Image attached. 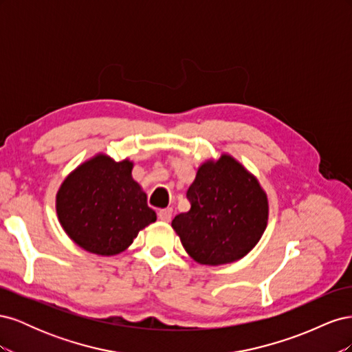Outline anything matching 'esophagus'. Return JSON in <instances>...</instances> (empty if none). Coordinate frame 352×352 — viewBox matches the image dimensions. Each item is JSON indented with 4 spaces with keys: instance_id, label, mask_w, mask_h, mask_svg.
I'll list each match as a JSON object with an SVG mask.
<instances>
[{
    "instance_id": "1",
    "label": "esophagus",
    "mask_w": 352,
    "mask_h": 352,
    "mask_svg": "<svg viewBox=\"0 0 352 352\" xmlns=\"http://www.w3.org/2000/svg\"><path fill=\"white\" fill-rule=\"evenodd\" d=\"M173 216V210L172 208H163L158 211V219L162 221H170Z\"/></svg>"
}]
</instances>
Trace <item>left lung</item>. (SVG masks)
Wrapping results in <instances>:
<instances>
[{
    "label": "left lung",
    "instance_id": "obj_1",
    "mask_svg": "<svg viewBox=\"0 0 352 352\" xmlns=\"http://www.w3.org/2000/svg\"><path fill=\"white\" fill-rule=\"evenodd\" d=\"M190 210L172 228L185 251L202 265H223L245 257L269 221V198L258 179L235 157L206 160L188 189Z\"/></svg>",
    "mask_w": 352,
    "mask_h": 352
}]
</instances>
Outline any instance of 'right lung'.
Wrapping results in <instances>:
<instances>
[{"label":"right lung","mask_w":352,"mask_h":352,"mask_svg":"<svg viewBox=\"0 0 352 352\" xmlns=\"http://www.w3.org/2000/svg\"><path fill=\"white\" fill-rule=\"evenodd\" d=\"M132 168L129 158L114 162L98 153L63 180L56 195L57 217L82 250L102 257L120 254L157 220Z\"/></svg>","instance_id":"1"}]
</instances>
